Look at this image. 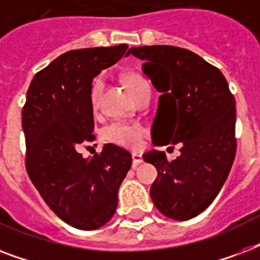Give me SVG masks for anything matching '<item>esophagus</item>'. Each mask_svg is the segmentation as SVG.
Listing matches in <instances>:
<instances>
[{
  "label": "esophagus",
  "mask_w": 260,
  "mask_h": 260,
  "mask_svg": "<svg viewBox=\"0 0 260 260\" xmlns=\"http://www.w3.org/2000/svg\"><path fill=\"white\" fill-rule=\"evenodd\" d=\"M140 163H143V156L138 152H134L132 154V166L134 167H138Z\"/></svg>",
  "instance_id": "1"
}]
</instances>
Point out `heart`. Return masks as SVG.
<instances>
[{
  "instance_id": "1",
  "label": "heart",
  "mask_w": 260,
  "mask_h": 260,
  "mask_svg": "<svg viewBox=\"0 0 260 260\" xmlns=\"http://www.w3.org/2000/svg\"><path fill=\"white\" fill-rule=\"evenodd\" d=\"M122 81L135 100H138L139 97L146 95V94H151L150 83L139 73H128L122 77ZM101 91L102 81L97 79L93 85V90H91V104L94 108H97L98 98L101 95ZM147 131L143 125L138 122L126 121H114L105 126L102 131V136L106 142L125 147V148H132V150H136L142 146Z\"/></svg>"
}]
</instances>
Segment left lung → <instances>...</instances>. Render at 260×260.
Returning <instances> with one entry per match:
<instances>
[{
    "instance_id": "1",
    "label": "left lung",
    "mask_w": 260,
    "mask_h": 260,
    "mask_svg": "<svg viewBox=\"0 0 260 260\" xmlns=\"http://www.w3.org/2000/svg\"><path fill=\"white\" fill-rule=\"evenodd\" d=\"M128 54L146 60L159 97L152 142L171 143L181 154L169 162L163 151L143 155L158 177L150 194L166 217L185 221L212 204L236 155V108L228 82L217 67L191 51L174 46L132 47Z\"/></svg>"
}]
</instances>
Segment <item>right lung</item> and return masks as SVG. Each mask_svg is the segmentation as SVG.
I'll return each instance as SVG.
<instances>
[{
    "label": "right lung",
    "instance_id": "1",
    "mask_svg": "<svg viewBox=\"0 0 260 260\" xmlns=\"http://www.w3.org/2000/svg\"><path fill=\"white\" fill-rule=\"evenodd\" d=\"M126 48L67 51L35 75L22 108L26 173L54 213L78 230H98L113 217L132 165L129 152L114 144L87 159L78 152L94 139L91 82Z\"/></svg>",
    "mask_w": 260,
    "mask_h": 260
}]
</instances>
